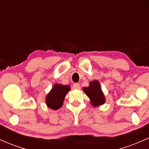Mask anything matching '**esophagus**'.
Returning a JSON list of instances; mask_svg holds the SVG:
<instances>
[{
  "instance_id": "34e87169",
  "label": "esophagus",
  "mask_w": 149,
  "mask_h": 149,
  "mask_svg": "<svg viewBox=\"0 0 149 149\" xmlns=\"http://www.w3.org/2000/svg\"><path fill=\"white\" fill-rule=\"evenodd\" d=\"M73 88L76 89V90H79V89L80 88L79 83H74L73 85Z\"/></svg>"
}]
</instances>
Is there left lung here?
I'll return each mask as SVG.
<instances>
[{
	"instance_id": "obj_1",
	"label": "left lung",
	"mask_w": 149,
	"mask_h": 149,
	"mask_svg": "<svg viewBox=\"0 0 149 149\" xmlns=\"http://www.w3.org/2000/svg\"><path fill=\"white\" fill-rule=\"evenodd\" d=\"M83 91L88 95L91 101V104L94 107L102 105L105 102L104 94L100 88V84L97 80L90 82L89 87L83 88Z\"/></svg>"
}]
</instances>
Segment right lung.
<instances>
[{
	"instance_id": "obj_1",
	"label": "right lung",
	"mask_w": 149,
	"mask_h": 149,
	"mask_svg": "<svg viewBox=\"0 0 149 149\" xmlns=\"http://www.w3.org/2000/svg\"><path fill=\"white\" fill-rule=\"evenodd\" d=\"M70 90L68 85L55 84L49 93L46 97V104L49 108L57 110L63 104L65 96Z\"/></svg>"
}]
</instances>
